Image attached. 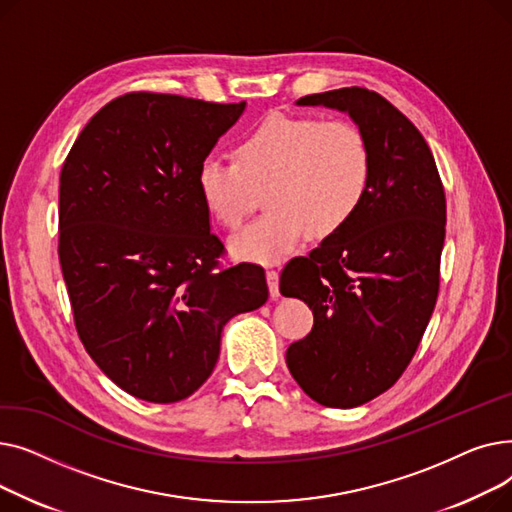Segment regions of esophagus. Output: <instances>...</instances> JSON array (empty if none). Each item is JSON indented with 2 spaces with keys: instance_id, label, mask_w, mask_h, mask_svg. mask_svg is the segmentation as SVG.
Masks as SVG:
<instances>
[{
  "instance_id": "esophagus-1",
  "label": "esophagus",
  "mask_w": 512,
  "mask_h": 512,
  "mask_svg": "<svg viewBox=\"0 0 512 512\" xmlns=\"http://www.w3.org/2000/svg\"><path fill=\"white\" fill-rule=\"evenodd\" d=\"M265 278H267V286H270L272 299H278L280 297V274L276 270H267Z\"/></svg>"
}]
</instances>
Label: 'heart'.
Returning a JSON list of instances; mask_svg holds the SVG:
<instances>
[{"label": "heart", "instance_id": "heart-1", "mask_svg": "<svg viewBox=\"0 0 512 512\" xmlns=\"http://www.w3.org/2000/svg\"><path fill=\"white\" fill-rule=\"evenodd\" d=\"M373 178L365 132L348 120L272 114L234 147V161L205 157L197 188L207 211L238 230L257 207L270 209L232 240V253L255 263H278L299 249L307 230L326 238L361 209Z\"/></svg>", "mask_w": 512, "mask_h": 512}]
</instances>
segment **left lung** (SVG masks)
<instances>
[{"mask_svg":"<svg viewBox=\"0 0 512 512\" xmlns=\"http://www.w3.org/2000/svg\"><path fill=\"white\" fill-rule=\"evenodd\" d=\"M348 112L373 155L355 218L280 276L284 297L313 311V328L286 351L292 378L315 402L353 409L396 384L434 313L446 234L444 186L423 134L363 87L301 97Z\"/></svg>","mask_w":512,"mask_h":512,"instance_id":"1","label":"left lung"}]
</instances>
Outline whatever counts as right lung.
<instances>
[{"instance_id": "right-lung-1", "label": "right lung", "mask_w": 512, "mask_h": 512, "mask_svg": "<svg viewBox=\"0 0 512 512\" xmlns=\"http://www.w3.org/2000/svg\"><path fill=\"white\" fill-rule=\"evenodd\" d=\"M242 110L126 93L89 120L62 166L58 255L78 338L141 400L199 390L226 321L270 294L261 265L220 263L197 188L199 164Z\"/></svg>"}]
</instances>
